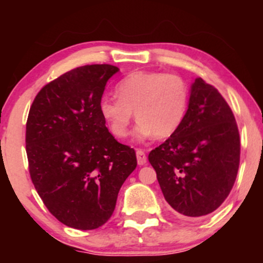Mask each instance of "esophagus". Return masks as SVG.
<instances>
[{
    "label": "esophagus",
    "mask_w": 263,
    "mask_h": 263,
    "mask_svg": "<svg viewBox=\"0 0 263 263\" xmlns=\"http://www.w3.org/2000/svg\"><path fill=\"white\" fill-rule=\"evenodd\" d=\"M136 156H137V163L140 165H144L147 163V157L146 153L143 152L142 149H137L136 151Z\"/></svg>",
    "instance_id": "obj_1"
}]
</instances>
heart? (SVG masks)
<instances>
[{
  "label": "heart",
  "mask_w": 263,
  "mask_h": 263,
  "mask_svg": "<svg viewBox=\"0 0 263 263\" xmlns=\"http://www.w3.org/2000/svg\"><path fill=\"white\" fill-rule=\"evenodd\" d=\"M117 98L104 96L99 111L115 137L125 138L134 117L136 137L144 140L171 137L182 125L189 104V86L178 74L132 71L115 86Z\"/></svg>",
  "instance_id": "obj_1"
}]
</instances>
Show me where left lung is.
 Segmentation results:
<instances>
[{
	"label": "left lung",
	"instance_id": "1",
	"mask_svg": "<svg viewBox=\"0 0 263 263\" xmlns=\"http://www.w3.org/2000/svg\"><path fill=\"white\" fill-rule=\"evenodd\" d=\"M148 161L178 215L204 216L224 203L240 165V134L216 87L195 79L182 125L151 151Z\"/></svg>",
	"mask_w": 263,
	"mask_h": 263
}]
</instances>
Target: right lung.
Wrapping results in <instances>:
<instances>
[{"label": "right lung", "mask_w": 263, "mask_h": 263, "mask_svg": "<svg viewBox=\"0 0 263 263\" xmlns=\"http://www.w3.org/2000/svg\"><path fill=\"white\" fill-rule=\"evenodd\" d=\"M117 66L92 64L60 75L37 93L26 125L32 183L47 209L78 230L100 228L112 215L135 168L134 148L115 140L99 111Z\"/></svg>", "instance_id": "obj_1"}]
</instances>
